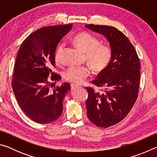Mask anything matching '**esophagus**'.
I'll use <instances>...</instances> for the list:
<instances>
[{
    "label": "esophagus",
    "mask_w": 157,
    "mask_h": 157,
    "mask_svg": "<svg viewBox=\"0 0 157 157\" xmlns=\"http://www.w3.org/2000/svg\"><path fill=\"white\" fill-rule=\"evenodd\" d=\"M71 89L72 90H74V89H78V87H79L78 85H76V84H72L71 85Z\"/></svg>",
    "instance_id": "1"
}]
</instances>
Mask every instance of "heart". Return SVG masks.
Returning a JSON list of instances; mask_svg holds the SVG:
<instances>
[{
	"label": "heart",
	"instance_id": "b5f03b06",
	"mask_svg": "<svg viewBox=\"0 0 157 157\" xmlns=\"http://www.w3.org/2000/svg\"><path fill=\"white\" fill-rule=\"evenodd\" d=\"M73 42L79 49L85 52V59L95 72H101L108 66L111 58L109 48L99 45V41L91 34L80 33L75 34ZM64 44L58 46L55 52L56 62H60ZM90 73L91 68L88 66H70L64 73L66 80L76 84H80L86 79Z\"/></svg>",
	"mask_w": 157,
	"mask_h": 157
}]
</instances>
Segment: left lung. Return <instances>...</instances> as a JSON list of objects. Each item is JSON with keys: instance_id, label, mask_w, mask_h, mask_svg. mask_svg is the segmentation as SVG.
<instances>
[{"instance_id": "obj_1", "label": "left lung", "mask_w": 157, "mask_h": 157, "mask_svg": "<svg viewBox=\"0 0 157 157\" xmlns=\"http://www.w3.org/2000/svg\"><path fill=\"white\" fill-rule=\"evenodd\" d=\"M86 28L102 34L111 48L108 66L93 84L105 88L102 93L86 87L87 116L100 127H108L125 118L137 99L140 81V61L128 38L116 28L86 25Z\"/></svg>"}]
</instances>
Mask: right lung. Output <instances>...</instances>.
Instances as JSON below:
<instances>
[{
  "label": "right lung",
  "instance_id": "obj_1",
  "mask_svg": "<svg viewBox=\"0 0 157 157\" xmlns=\"http://www.w3.org/2000/svg\"><path fill=\"white\" fill-rule=\"evenodd\" d=\"M72 25L39 29L25 39L18 51L13 91L22 110L36 123H52L62 113L63 98L71 90V85L64 82L52 90L50 86L52 84L50 82H57L62 78L52 71L55 65V50Z\"/></svg>",
  "mask_w": 157,
  "mask_h": 157
}]
</instances>
